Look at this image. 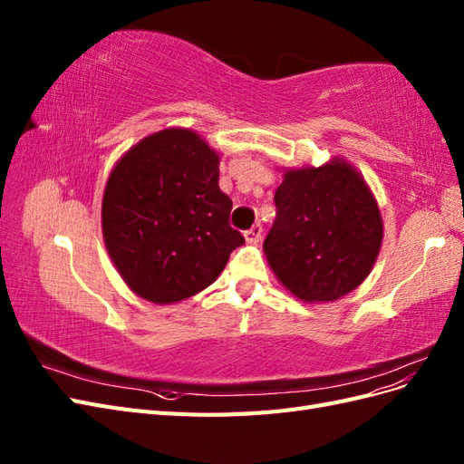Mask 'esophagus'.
I'll return each instance as SVG.
<instances>
[{
  "mask_svg": "<svg viewBox=\"0 0 464 464\" xmlns=\"http://www.w3.org/2000/svg\"><path fill=\"white\" fill-rule=\"evenodd\" d=\"M261 234H263L261 224H254V227L244 232V237H246L247 244H257L261 240Z\"/></svg>",
  "mask_w": 464,
  "mask_h": 464,
  "instance_id": "obj_1",
  "label": "esophagus"
}]
</instances>
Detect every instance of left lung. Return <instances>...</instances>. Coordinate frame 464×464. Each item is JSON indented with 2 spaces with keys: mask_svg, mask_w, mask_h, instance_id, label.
<instances>
[{
  "mask_svg": "<svg viewBox=\"0 0 464 464\" xmlns=\"http://www.w3.org/2000/svg\"><path fill=\"white\" fill-rule=\"evenodd\" d=\"M263 242L273 273L302 302H334L372 273L383 220L366 179L344 159L286 170Z\"/></svg>",
  "mask_w": 464,
  "mask_h": 464,
  "instance_id": "left-lung-1",
  "label": "left lung"
}]
</instances>
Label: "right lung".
Segmentation results:
<instances>
[{
	"instance_id": "add662e5",
	"label": "right lung",
	"mask_w": 464,
	"mask_h": 464,
	"mask_svg": "<svg viewBox=\"0 0 464 464\" xmlns=\"http://www.w3.org/2000/svg\"><path fill=\"white\" fill-rule=\"evenodd\" d=\"M218 152L186 128L145 137L116 162L102 198V236L137 296L174 304L205 290L244 236L218 188Z\"/></svg>"
}]
</instances>
